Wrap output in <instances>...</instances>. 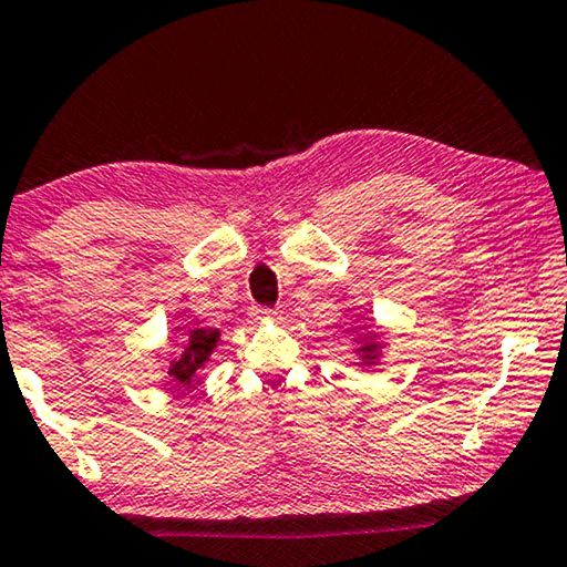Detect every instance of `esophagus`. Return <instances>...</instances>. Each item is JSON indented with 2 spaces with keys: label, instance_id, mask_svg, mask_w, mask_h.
I'll list each match as a JSON object with an SVG mask.
<instances>
[{
  "label": "esophagus",
  "instance_id": "1",
  "mask_svg": "<svg viewBox=\"0 0 567 567\" xmlns=\"http://www.w3.org/2000/svg\"><path fill=\"white\" fill-rule=\"evenodd\" d=\"M275 316V310H269V308H251V318L255 320H269Z\"/></svg>",
  "mask_w": 567,
  "mask_h": 567
}]
</instances>
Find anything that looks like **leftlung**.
<instances>
[{"instance_id":"1","label":"left lung","mask_w":567,"mask_h":567,"mask_svg":"<svg viewBox=\"0 0 567 567\" xmlns=\"http://www.w3.org/2000/svg\"><path fill=\"white\" fill-rule=\"evenodd\" d=\"M350 336H353V353L358 355V361H361L363 368H371V365H379V361L383 358V348L389 346L383 340V332L373 326H363V328H353L348 330Z\"/></svg>"}]
</instances>
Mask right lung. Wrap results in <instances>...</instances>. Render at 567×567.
<instances>
[{
  "label": "right lung",
  "instance_id": "obj_1",
  "mask_svg": "<svg viewBox=\"0 0 567 567\" xmlns=\"http://www.w3.org/2000/svg\"><path fill=\"white\" fill-rule=\"evenodd\" d=\"M219 343L217 328H194L188 330L184 346L168 361V375L178 391L194 389L199 383V371L209 363L214 348Z\"/></svg>",
  "mask_w": 567,
  "mask_h": 567
}]
</instances>
